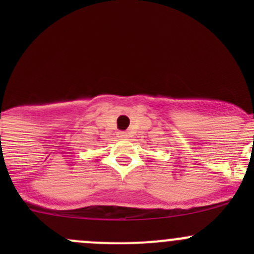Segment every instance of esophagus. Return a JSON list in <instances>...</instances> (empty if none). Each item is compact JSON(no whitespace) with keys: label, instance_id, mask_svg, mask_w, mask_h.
<instances>
[{"label":"esophagus","instance_id":"34e87169","mask_svg":"<svg viewBox=\"0 0 254 254\" xmlns=\"http://www.w3.org/2000/svg\"><path fill=\"white\" fill-rule=\"evenodd\" d=\"M118 137H122V139H125V137H127V132L119 131V132H118Z\"/></svg>","mask_w":254,"mask_h":254}]
</instances>
